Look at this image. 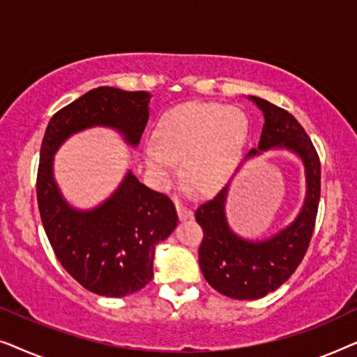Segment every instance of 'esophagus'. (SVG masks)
Returning <instances> with one entry per match:
<instances>
[{"label":"esophagus","mask_w":357,"mask_h":357,"mask_svg":"<svg viewBox=\"0 0 357 357\" xmlns=\"http://www.w3.org/2000/svg\"><path fill=\"white\" fill-rule=\"evenodd\" d=\"M177 211H178V218L185 221V219H192L193 218V211L190 209L187 204H183L182 202H177Z\"/></svg>","instance_id":"esophagus-1"}]
</instances>
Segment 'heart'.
I'll return each mask as SVG.
<instances>
[{
  "label": "heart",
  "instance_id": "b5f03b06",
  "mask_svg": "<svg viewBox=\"0 0 357 357\" xmlns=\"http://www.w3.org/2000/svg\"><path fill=\"white\" fill-rule=\"evenodd\" d=\"M250 121L238 107L214 102H185L160 116L155 144L144 149L146 162L160 182H169L183 160V174L199 193L226 187L245 153Z\"/></svg>",
  "mask_w": 357,
  "mask_h": 357
}]
</instances>
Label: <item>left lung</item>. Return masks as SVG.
Here are the masks:
<instances>
[{
  "instance_id": "obj_1",
  "label": "left lung",
  "mask_w": 357,
  "mask_h": 357,
  "mask_svg": "<svg viewBox=\"0 0 357 357\" xmlns=\"http://www.w3.org/2000/svg\"><path fill=\"white\" fill-rule=\"evenodd\" d=\"M250 99L263 112L265 125L258 149H252L247 158L273 148L299 155L307 195L296 221L261 242L245 241L231 231L224 211L227 187L195 211L203 229L198 257L204 280L222 296L238 301L260 299L289 280L309 248L320 202V159L305 130L287 110L260 97Z\"/></svg>"
}]
</instances>
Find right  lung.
<instances>
[{
  "instance_id": "1",
  "label": "right lung",
  "mask_w": 357,
  "mask_h": 357,
  "mask_svg": "<svg viewBox=\"0 0 357 357\" xmlns=\"http://www.w3.org/2000/svg\"><path fill=\"white\" fill-rule=\"evenodd\" d=\"M151 94L97 87L52 116L37 172V203L48 241L61 266L87 291L123 297L153 280L155 245L178 218L167 195L154 192L128 172L112 197L91 211L63 199L53 180V155L63 141L91 126H110L131 146L149 119Z\"/></svg>"
}]
</instances>
